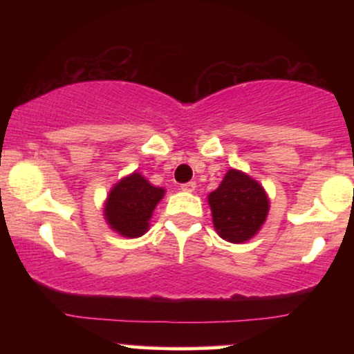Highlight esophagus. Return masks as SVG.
I'll return each mask as SVG.
<instances>
[{
	"mask_svg": "<svg viewBox=\"0 0 354 354\" xmlns=\"http://www.w3.org/2000/svg\"><path fill=\"white\" fill-rule=\"evenodd\" d=\"M181 189H183V191H186V193H193V191L196 189V183H194V181L183 183V185H181Z\"/></svg>",
	"mask_w": 354,
	"mask_h": 354,
	"instance_id": "1",
	"label": "esophagus"
}]
</instances>
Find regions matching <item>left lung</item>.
Segmentation results:
<instances>
[{
    "label": "left lung",
    "instance_id": "1",
    "mask_svg": "<svg viewBox=\"0 0 354 354\" xmlns=\"http://www.w3.org/2000/svg\"><path fill=\"white\" fill-rule=\"evenodd\" d=\"M214 230L230 243H245L265 225L270 198L258 181L230 169L221 185L208 194Z\"/></svg>",
    "mask_w": 354,
    "mask_h": 354
}]
</instances>
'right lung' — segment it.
I'll return each mask as SVG.
<instances>
[{"instance_id": "add662e5", "label": "right lung", "mask_w": 354, "mask_h": 354, "mask_svg": "<svg viewBox=\"0 0 354 354\" xmlns=\"http://www.w3.org/2000/svg\"><path fill=\"white\" fill-rule=\"evenodd\" d=\"M163 196V188L153 186L141 173H131L109 191L104 219L121 236L140 238L148 231L153 209Z\"/></svg>"}]
</instances>
